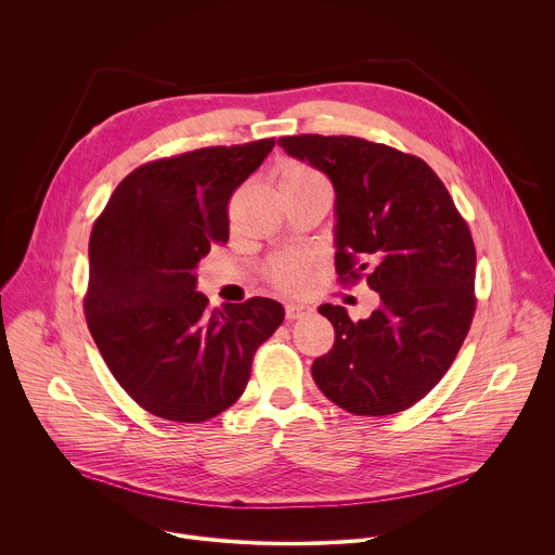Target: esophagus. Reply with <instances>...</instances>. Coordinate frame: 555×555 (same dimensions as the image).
I'll list each match as a JSON object with an SVG mask.
<instances>
[{"label":"esophagus","instance_id":"34e87169","mask_svg":"<svg viewBox=\"0 0 555 555\" xmlns=\"http://www.w3.org/2000/svg\"><path fill=\"white\" fill-rule=\"evenodd\" d=\"M313 311V307L309 305H302V302H289L285 307V315L289 321H298V319H305V315H309Z\"/></svg>","mask_w":555,"mask_h":555}]
</instances>
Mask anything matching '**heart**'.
Masks as SVG:
<instances>
[{
    "instance_id": "b5f03b06",
    "label": "heart",
    "mask_w": 555,
    "mask_h": 555,
    "mask_svg": "<svg viewBox=\"0 0 555 555\" xmlns=\"http://www.w3.org/2000/svg\"><path fill=\"white\" fill-rule=\"evenodd\" d=\"M325 186L330 189L323 173L305 163H287L279 171V189H311ZM268 281L281 292H298L307 283V263L300 257H276L266 268Z\"/></svg>"
}]
</instances>
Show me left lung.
I'll return each mask as SVG.
<instances>
[{
  "label": "left lung",
  "mask_w": 555,
  "mask_h": 555,
  "mask_svg": "<svg viewBox=\"0 0 555 555\" xmlns=\"http://www.w3.org/2000/svg\"><path fill=\"white\" fill-rule=\"evenodd\" d=\"M279 144L327 173L336 191V272L379 307L351 321L321 305L336 343L313 382L353 415L411 409L454 362L474 319L477 250L448 189L417 155L356 135H285Z\"/></svg>",
  "instance_id": "8db88e82"
}]
</instances>
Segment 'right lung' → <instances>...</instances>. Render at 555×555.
Masks as SVG:
<instances>
[{"mask_svg": "<svg viewBox=\"0 0 555 555\" xmlns=\"http://www.w3.org/2000/svg\"><path fill=\"white\" fill-rule=\"evenodd\" d=\"M272 146L263 138L146 163L94 221L86 321L116 382L155 417L202 424L232 406L285 319L272 298L210 309L195 292L197 263L228 242L232 193Z\"/></svg>", "mask_w": 555, "mask_h": 555, "instance_id": "add662e5", "label": "right lung"}]
</instances>
